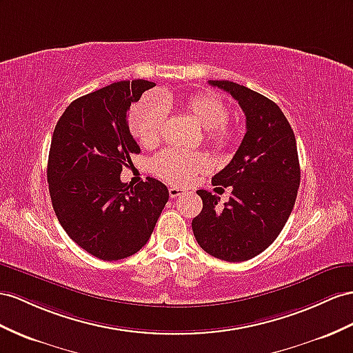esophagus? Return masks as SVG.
Returning a JSON list of instances; mask_svg holds the SVG:
<instances>
[{
	"label": "esophagus",
	"instance_id": "34e87169",
	"mask_svg": "<svg viewBox=\"0 0 353 353\" xmlns=\"http://www.w3.org/2000/svg\"><path fill=\"white\" fill-rule=\"evenodd\" d=\"M168 194L171 198H177L179 195H183L185 192H183V189H180L177 186H171V188H168Z\"/></svg>",
	"mask_w": 353,
	"mask_h": 353
}]
</instances>
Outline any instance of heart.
I'll list each match as a JSON object with an SVG mask.
<instances>
[{
    "label": "heart",
    "instance_id": "b5f03b06",
    "mask_svg": "<svg viewBox=\"0 0 353 353\" xmlns=\"http://www.w3.org/2000/svg\"><path fill=\"white\" fill-rule=\"evenodd\" d=\"M185 108L198 125L209 131L207 140L212 146L218 149L232 146L236 135L227 125L230 108L223 99L213 94H200L189 98L185 103ZM165 117V101L162 103L158 98H146L130 113V131L144 146H152L161 137ZM209 159L201 153H185L168 149L152 159V170L170 183L186 185L192 182L198 173L209 168Z\"/></svg>",
    "mask_w": 353,
    "mask_h": 353
}]
</instances>
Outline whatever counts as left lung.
<instances>
[{"label": "left lung", "mask_w": 353, "mask_h": 353, "mask_svg": "<svg viewBox=\"0 0 353 353\" xmlns=\"http://www.w3.org/2000/svg\"><path fill=\"white\" fill-rule=\"evenodd\" d=\"M237 99L246 116V134L230 164L212 183L232 186L230 201L200 189L201 213L192 219L203 250L228 263L259 255L273 243L291 214L300 186L294 131L276 103L230 80H210Z\"/></svg>", "instance_id": "1"}]
</instances>
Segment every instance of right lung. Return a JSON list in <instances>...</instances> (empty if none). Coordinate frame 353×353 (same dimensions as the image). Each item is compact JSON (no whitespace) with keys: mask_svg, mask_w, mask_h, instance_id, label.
I'll list each match as a JSON object with an SVG mask.
<instances>
[{"mask_svg":"<svg viewBox=\"0 0 353 353\" xmlns=\"http://www.w3.org/2000/svg\"><path fill=\"white\" fill-rule=\"evenodd\" d=\"M148 80H122L80 97L62 113L52 135L48 182L53 210L68 237L103 261L128 258L146 245L168 201V189L148 177L121 180L131 153H140L128 110Z\"/></svg>","mask_w":353,"mask_h":353,"instance_id":"right-lung-1","label":"right lung"}]
</instances>
